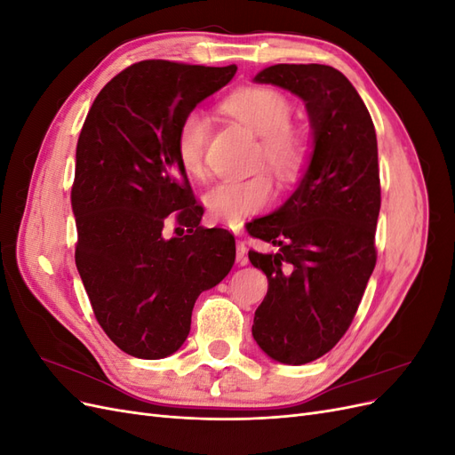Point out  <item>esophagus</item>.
Instances as JSON below:
<instances>
[{"instance_id":"34e87169","label":"esophagus","mask_w":455,"mask_h":455,"mask_svg":"<svg viewBox=\"0 0 455 455\" xmlns=\"http://www.w3.org/2000/svg\"><path fill=\"white\" fill-rule=\"evenodd\" d=\"M237 264L239 266H246V261H249V258H246V246L243 241H237Z\"/></svg>"}]
</instances>
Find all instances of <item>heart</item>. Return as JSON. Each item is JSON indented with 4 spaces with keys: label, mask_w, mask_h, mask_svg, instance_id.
<instances>
[{
    "label": "heart",
    "mask_w": 455,
    "mask_h": 455,
    "mask_svg": "<svg viewBox=\"0 0 455 455\" xmlns=\"http://www.w3.org/2000/svg\"><path fill=\"white\" fill-rule=\"evenodd\" d=\"M224 108L241 125L259 136V159H264L281 180H292L304 169L309 156V140L304 131L288 123L292 117V106L284 94L269 87H244L233 92ZM206 136L209 117L201 109L188 112L176 129V159L191 176L203 174ZM271 199L273 184L264 172L249 178H226L212 184L203 196L212 220L229 226L266 209Z\"/></svg>",
    "instance_id": "heart-1"
}]
</instances>
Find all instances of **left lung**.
<instances>
[{
    "label": "left lung",
    "mask_w": 455,
    "mask_h": 455,
    "mask_svg": "<svg viewBox=\"0 0 455 455\" xmlns=\"http://www.w3.org/2000/svg\"><path fill=\"white\" fill-rule=\"evenodd\" d=\"M306 102L313 151L294 194L246 226L275 252H249L266 273L254 313L259 349L283 364H306L347 332L376 266L381 204L376 129L351 81L324 64H275L254 77Z\"/></svg>",
    "instance_id": "left-lung-1"
}]
</instances>
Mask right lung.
<instances>
[{
    "instance_id": "add662e5",
    "label": "right lung",
    "mask_w": 455,
    "mask_h": 455,
    "mask_svg": "<svg viewBox=\"0 0 455 455\" xmlns=\"http://www.w3.org/2000/svg\"><path fill=\"white\" fill-rule=\"evenodd\" d=\"M235 72V64H132L99 92L81 129L72 188L76 266L96 321L139 359H164L182 347L196 299L235 261L231 233L201 226L203 209L174 151L182 117ZM172 212L188 233L167 240Z\"/></svg>"
}]
</instances>
